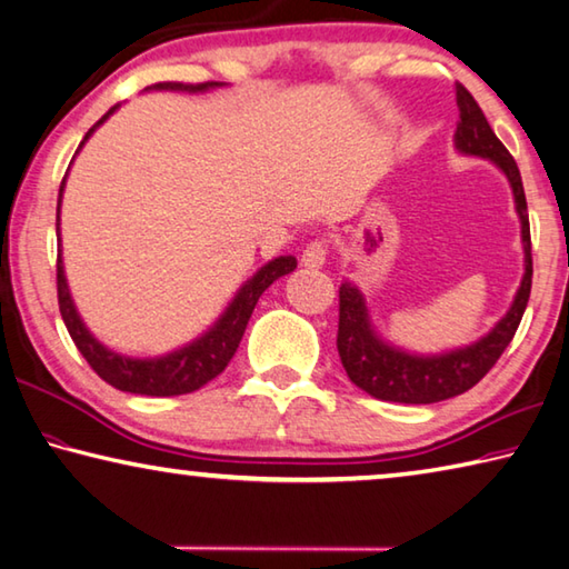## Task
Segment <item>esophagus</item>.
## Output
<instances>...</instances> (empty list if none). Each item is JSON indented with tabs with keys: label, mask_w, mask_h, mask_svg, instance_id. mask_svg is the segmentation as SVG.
Listing matches in <instances>:
<instances>
[{
	"label": "esophagus",
	"mask_w": 569,
	"mask_h": 569,
	"mask_svg": "<svg viewBox=\"0 0 569 569\" xmlns=\"http://www.w3.org/2000/svg\"><path fill=\"white\" fill-rule=\"evenodd\" d=\"M326 253H328V243L326 241H311L306 246V251L301 256V263L306 268H320L326 263Z\"/></svg>",
	"instance_id": "1"
}]
</instances>
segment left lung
Instances as JSON below:
<instances>
[{
  "label": "left lung",
  "mask_w": 569,
  "mask_h": 569,
  "mask_svg": "<svg viewBox=\"0 0 569 569\" xmlns=\"http://www.w3.org/2000/svg\"><path fill=\"white\" fill-rule=\"evenodd\" d=\"M456 101L460 109L456 149L465 157L490 159L505 177H508L515 196V211L522 226V249H525V276L510 311L505 313L498 326L488 336L475 340L472 346L456 348L440 356H410L406 350L386 343L373 326L366 308V298L353 283H340L338 303V356L348 378L366 390L368 396L390 402H410V406H428L456 398L470 390L475 383L488 376V370L498 363L502 350L518 330L525 308L530 301L532 288V243H530V219L528 201L520 179V169L502 141L495 137L488 119H485L478 101L462 84L456 87Z\"/></svg>",
  "instance_id": "left-lung-1"
}]
</instances>
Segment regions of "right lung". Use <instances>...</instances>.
Wrapping results in <instances>:
<instances>
[{
	"label": "right lung",
	"instance_id": "right-lung-1",
	"mask_svg": "<svg viewBox=\"0 0 569 569\" xmlns=\"http://www.w3.org/2000/svg\"><path fill=\"white\" fill-rule=\"evenodd\" d=\"M221 87V81H203V84H181V81H159L149 89H169V91H206ZM119 107V104H117ZM117 107H111L104 117H101L94 127L87 131L84 141L94 133L97 127H101ZM84 141L79 143V149L84 147ZM61 191H64V181L59 186V203ZM59 203H57V236H59ZM296 268L293 256H278L273 261H268L261 271H256L249 281L241 286V291L233 296V301L226 308L223 316L206 330L201 338H196L193 343L173 350L169 356L161 358H127L113 353V350L104 348L99 340L89 333L87 326L81 323V318L71 301L67 276H64V261H61V246L57 256V296H59V313L64 318V326L69 330L71 340L79 348V353L87 358V363L94 368V373L107 380L109 386L123 392H137V396H151V398H171L183 396V392H193L201 386L209 383L223 368L229 366L236 348H239L243 330L249 326V318L258 303V298L268 286L278 278L291 273Z\"/></svg>",
	"mask_w": 569,
	"mask_h": 569
}]
</instances>
